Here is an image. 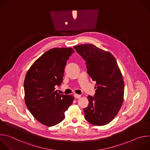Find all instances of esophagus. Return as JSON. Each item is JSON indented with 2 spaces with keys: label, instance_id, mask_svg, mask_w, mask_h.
<instances>
[{
  "label": "esophagus",
  "instance_id": "obj_1",
  "mask_svg": "<svg viewBox=\"0 0 150 150\" xmlns=\"http://www.w3.org/2000/svg\"><path fill=\"white\" fill-rule=\"evenodd\" d=\"M74 97H75V98H80L81 96V95H78V94H74Z\"/></svg>",
  "mask_w": 150,
  "mask_h": 150
}]
</instances>
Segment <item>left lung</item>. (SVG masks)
<instances>
[{
	"label": "left lung",
	"instance_id": "1",
	"mask_svg": "<svg viewBox=\"0 0 150 150\" xmlns=\"http://www.w3.org/2000/svg\"><path fill=\"white\" fill-rule=\"evenodd\" d=\"M86 62L87 72L96 81L94 96H88L89 104L83 108L89 123L101 126L110 123L117 115L124 100V82L114 56L92 44L74 47Z\"/></svg>",
	"mask_w": 150,
	"mask_h": 150
}]
</instances>
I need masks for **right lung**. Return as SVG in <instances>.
<instances>
[{"label": "right lung", "instance_id": "right-lung-1", "mask_svg": "<svg viewBox=\"0 0 150 150\" xmlns=\"http://www.w3.org/2000/svg\"><path fill=\"white\" fill-rule=\"evenodd\" d=\"M74 53L71 47L52 48L45 52L30 67L24 81L25 102L34 118L52 127L65 119V111L74 99L55 89L63 81L67 61Z\"/></svg>", "mask_w": 150, "mask_h": 150}]
</instances>
